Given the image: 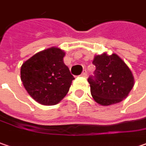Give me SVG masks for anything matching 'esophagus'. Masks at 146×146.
I'll return each instance as SVG.
<instances>
[{
    "mask_svg": "<svg viewBox=\"0 0 146 146\" xmlns=\"http://www.w3.org/2000/svg\"><path fill=\"white\" fill-rule=\"evenodd\" d=\"M82 77H84V78H86V76H87L86 70H83V72L82 73Z\"/></svg>",
    "mask_w": 146,
    "mask_h": 146,
    "instance_id": "34e87169",
    "label": "esophagus"
}]
</instances>
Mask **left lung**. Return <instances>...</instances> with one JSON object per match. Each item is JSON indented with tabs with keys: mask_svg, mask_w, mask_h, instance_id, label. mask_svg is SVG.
Wrapping results in <instances>:
<instances>
[{
	"mask_svg": "<svg viewBox=\"0 0 146 146\" xmlns=\"http://www.w3.org/2000/svg\"><path fill=\"white\" fill-rule=\"evenodd\" d=\"M94 78L88 82L94 100L103 106L114 105L127 97L134 86V77L131 69L117 54L95 55Z\"/></svg>",
	"mask_w": 146,
	"mask_h": 146,
	"instance_id": "left-lung-1",
	"label": "left lung"
}]
</instances>
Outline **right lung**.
Listing matches in <instances>:
<instances>
[{"instance_id": "obj_1", "label": "right lung", "mask_w": 146, "mask_h": 146, "mask_svg": "<svg viewBox=\"0 0 146 146\" xmlns=\"http://www.w3.org/2000/svg\"><path fill=\"white\" fill-rule=\"evenodd\" d=\"M65 52L50 47L33 55L21 66L23 85L39 104L54 105L65 97L74 79L64 63Z\"/></svg>"}]
</instances>
